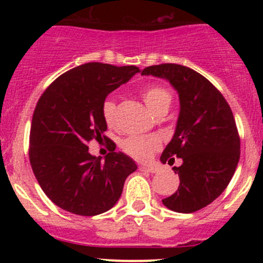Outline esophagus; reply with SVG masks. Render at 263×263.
I'll use <instances>...</instances> for the list:
<instances>
[{
  "label": "esophagus",
  "mask_w": 263,
  "mask_h": 263,
  "mask_svg": "<svg viewBox=\"0 0 263 263\" xmlns=\"http://www.w3.org/2000/svg\"><path fill=\"white\" fill-rule=\"evenodd\" d=\"M139 169L141 172H147V173H156V172L159 171L156 166H153V165H140Z\"/></svg>",
  "instance_id": "1"
}]
</instances>
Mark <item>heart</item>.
Instances as JSON below:
<instances>
[{
	"label": "heart",
	"mask_w": 263,
	"mask_h": 263,
	"mask_svg": "<svg viewBox=\"0 0 263 263\" xmlns=\"http://www.w3.org/2000/svg\"><path fill=\"white\" fill-rule=\"evenodd\" d=\"M142 100L153 113L163 107H169L172 103L171 92L163 86L153 85L141 92ZM102 116L108 126H113L116 118V104L113 100L108 99L102 105ZM160 146V142L156 137L144 136H128L121 141V147L127 155L137 159V160H147L155 150Z\"/></svg>",
	"instance_id": "obj_1"
}]
</instances>
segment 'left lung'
<instances>
[{"mask_svg": "<svg viewBox=\"0 0 263 263\" xmlns=\"http://www.w3.org/2000/svg\"><path fill=\"white\" fill-rule=\"evenodd\" d=\"M141 75L165 79L179 95V117L161 163L173 164L179 187L164 206L191 214L216 200L229 184L240 156V139L234 116L221 92L195 70L176 63L150 66Z\"/></svg>", "mask_w": 263, "mask_h": 263, "instance_id": "obj_1", "label": "left lung"}]
</instances>
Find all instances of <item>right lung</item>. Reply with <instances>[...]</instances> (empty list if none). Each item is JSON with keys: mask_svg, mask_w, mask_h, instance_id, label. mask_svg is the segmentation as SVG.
Segmentation results:
<instances>
[{"mask_svg": "<svg viewBox=\"0 0 263 263\" xmlns=\"http://www.w3.org/2000/svg\"><path fill=\"white\" fill-rule=\"evenodd\" d=\"M136 66L89 62L55 79L39 98L31 121L29 159L43 192L58 208L94 216L116 205L127 177L137 169L126 154L111 151L104 161L87 145L107 131L102 105L108 94L126 84Z\"/></svg>", "mask_w": 263, "mask_h": 263, "instance_id": "obj_1", "label": "right lung"}]
</instances>
